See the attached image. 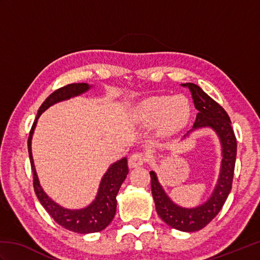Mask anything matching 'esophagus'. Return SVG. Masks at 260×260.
Returning <instances> with one entry per match:
<instances>
[{
	"label": "esophagus",
	"instance_id": "34e87169",
	"mask_svg": "<svg viewBox=\"0 0 260 260\" xmlns=\"http://www.w3.org/2000/svg\"><path fill=\"white\" fill-rule=\"evenodd\" d=\"M145 161H146V157L144 154L142 152H136L134 154H132L131 157L128 158V164L131 168H136L144 164Z\"/></svg>",
	"mask_w": 260,
	"mask_h": 260
}]
</instances>
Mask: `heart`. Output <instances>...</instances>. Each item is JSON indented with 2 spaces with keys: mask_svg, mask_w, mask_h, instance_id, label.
<instances>
[{
  "mask_svg": "<svg viewBox=\"0 0 260 260\" xmlns=\"http://www.w3.org/2000/svg\"><path fill=\"white\" fill-rule=\"evenodd\" d=\"M137 118L145 125L161 121L165 132L181 128L191 115V105L185 96H156L147 98L136 110Z\"/></svg>",
  "mask_w": 260,
  "mask_h": 260,
  "instance_id": "obj_1",
  "label": "heart"
}]
</instances>
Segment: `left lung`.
Instances as JSON below:
<instances>
[{"mask_svg":"<svg viewBox=\"0 0 260 260\" xmlns=\"http://www.w3.org/2000/svg\"><path fill=\"white\" fill-rule=\"evenodd\" d=\"M182 87L189 88L193 103L198 109L197 118L193 124V129L200 127H211L218 134L222 145L221 170L218 183L207 202L193 209H186L176 206L159 185L156 174L151 171V189L156 212L163 221L176 230L193 233L201 230L219 213L227 200L233 186L235 163L237 155V140L231 127V120L227 112L208 96L200 87L191 82L182 84ZM186 135H189L190 132Z\"/></svg>","mask_w":260,"mask_h":260,"instance_id":"8db88e82","label":"left lung"}]
</instances>
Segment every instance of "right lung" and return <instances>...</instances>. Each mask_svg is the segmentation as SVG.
<instances>
[{
  "mask_svg": "<svg viewBox=\"0 0 260 260\" xmlns=\"http://www.w3.org/2000/svg\"><path fill=\"white\" fill-rule=\"evenodd\" d=\"M88 89H89V85L81 82V84H69L54 90L39 108L37 118L35 119V123H33L31 127L29 139H27V150H29L30 163L33 173V187H35V192L39 201H40L42 207L47 210V212L51 215L58 224L61 225L64 229L78 234L98 233V231H102L112 222L116 213V207H117L116 196H117L121 183H123L127 174H128L127 158L124 157L120 161L114 163L108 169L107 172L105 173L101 185H99L98 194L95 201L90 206L81 210H68L54 203L43 192L42 187L40 186L35 164H33L31 140L37 120L42 112H45L48 107H50L53 104L64 101V99H69L74 96H78Z\"/></svg>",
  "mask_w": 260,
  "mask_h": 260,
  "instance_id": "add662e5",
  "label": "right lung"
}]
</instances>
